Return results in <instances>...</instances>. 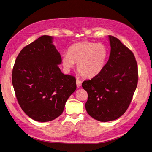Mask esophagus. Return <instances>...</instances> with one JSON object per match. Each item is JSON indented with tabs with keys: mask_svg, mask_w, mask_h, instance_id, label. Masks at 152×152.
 Listing matches in <instances>:
<instances>
[{
	"mask_svg": "<svg viewBox=\"0 0 152 152\" xmlns=\"http://www.w3.org/2000/svg\"><path fill=\"white\" fill-rule=\"evenodd\" d=\"M81 85H82V82L80 80H79V79H77L76 80V86L78 88L80 87H81Z\"/></svg>",
	"mask_w": 152,
	"mask_h": 152,
	"instance_id": "1",
	"label": "esophagus"
}]
</instances>
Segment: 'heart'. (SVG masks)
Masks as SVG:
<instances>
[{
    "instance_id": "obj_1",
    "label": "heart",
    "mask_w": 152,
    "mask_h": 152,
    "mask_svg": "<svg viewBox=\"0 0 152 152\" xmlns=\"http://www.w3.org/2000/svg\"><path fill=\"white\" fill-rule=\"evenodd\" d=\"M107 56V49L104 44L84 41L70 46L68 54L62 56V64L68 70L77 63V70L81 76L92 77L102 71Z\"/></svg>"
}]
</instances>
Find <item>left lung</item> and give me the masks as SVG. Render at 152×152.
Returning a JSON list of instances; mask_svg holds the SVG:
<instances>
[{
	"label": "left lung",
	"mask_w": 152,
	"mask_h": 152,
	"mask_svg": "<svg viewBox=\"0 0 152 152\" xmlns=\"http://www.w3.org/2000/svg\"><path fill=\"white\" fill-rule=\"evenodd\" d=\"M108 38L111 51L102 71L82 84L88 93L87 112L101 122L115 120L126 112L138 80L132 51L116 37L108 36Z\"/></svg>",
	"instance_id": "left-lung-1"
}]
</instances>
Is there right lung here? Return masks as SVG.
<instances>
[{
    "mask_svg": "<svg viewBox=\"0 0 152 152\" xmlns=\"http://www.w3.org/2000/svg\"><path fill=\"white\" fill-rule=\"evenodd\" d=\"M53 39L44 35L25 47L12 72V84L21 108L38 122L59 117L76 89V78L60 70L62 59Z\"/></svg>",
    "mask_w": 152,
    "mask_h": 152,
    "instance_id": "right-lung-1",
    "label": "right lung"
}]
</instances>
